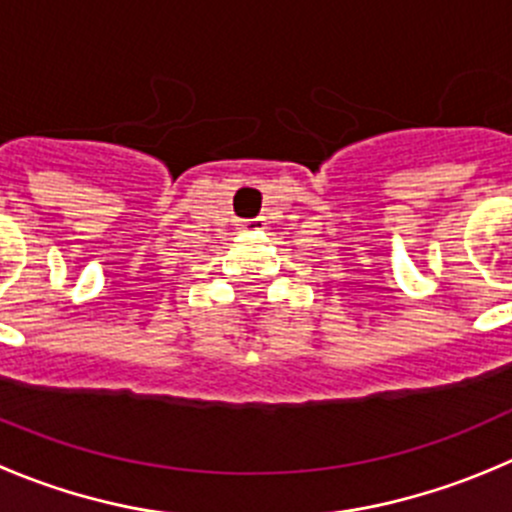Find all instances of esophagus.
I'll return each instance as SVG.
<instances>
[{"label": "esophagus", "instance_id": "obj_1", "mask_svg": "<svg viewBox=\"0 0 512 512\" xmlns=\"http://www.w3.org/2000/svg\"><path fill=\"white\" fill-rule=\"evenodd\" d=\"M243 228H248V231H264L266 228V218H251V221L243 223Z\"/></svg>", "mask_w": 512, "mask_h": 512}]
</instances>
